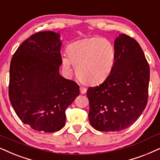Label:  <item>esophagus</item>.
<instances>
[{
    "label": "esophagus",
    "mask_w": 160,
    "mask_h": 160,
    "mask_svg": "<svg viewBox=\"0 0 160 160\" xmlns=\"http://www.w3.org/2000/svg\"><path fill=\"white\" fill-rule=\"evenodd\" d=\"M87 92V89L85 88H83V87H82V88H80V92L82 93V94H84L85 92Z\"/></svg>",
    "instance_id": "34e87169"
}]
</instances>
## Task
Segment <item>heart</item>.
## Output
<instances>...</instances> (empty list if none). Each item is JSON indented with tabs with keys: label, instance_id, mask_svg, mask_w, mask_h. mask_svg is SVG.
Listing matches in <instances>:
<instances>
[{
	"label": "heart",
	"instance_id": "b5f03b06",
	"mask_svg": "<svg viewBox=\"0 0 160 160\" xmlns=\"http://www.w3.org/2000/svg\"><path fill=\"white\" fill-rule=\"evenodd\" d=\"M68 57L62 59L63 68L71 72L76 68L77 78L85 84H97L109 76L115 58L113 45L106 39L91 37L72 42L68 47Z\"/></svg>",
	"mask_w": 160,
	"mask_h": 160
}]
</instances>
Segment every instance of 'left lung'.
Wrapping results in <instances>:
<instances>
[{
  "label": "left lung",
  "mask_w": 160,
  "mask_h": 160,
  "mask_svg": "<svg viewBox=\"0 0 160 160\" xmlns=\"http://www.w3.org/2000/svg\"><path fill=\"white\" fill-rule=\"evenodd\" d=\"M115 62L102 84L89 88V121L101 132H118L140 118L148 97L150 68L135 39L120 34L115 40Z\"/></svg>",
  "instance_id": "obj_1"
}]
</instances>
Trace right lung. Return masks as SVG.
Instances as JSON below:
<instances>
[{
  "label": "right lung",
  "mask_w": 160,
  "mask_h": 160,
  "mask_svg": "<svg viewBox=\"0 0 160 160\" xmlns=\"http://www.w3.org/2000/svg\"><path fill=\"white\" fill-rule=\"evenodd\" d=\"M60 35L33 34L18 47L9 70V100L22 123L33 129L54 132L65 123V110L79 95V87L59 74Z\"/></svg>",
  "instance_id": "1"
}]
</instances>
